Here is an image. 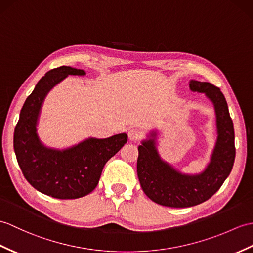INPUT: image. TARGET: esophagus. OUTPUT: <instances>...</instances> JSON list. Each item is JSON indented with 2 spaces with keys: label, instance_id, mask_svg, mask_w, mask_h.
Wrapping results in <instances>:
<instances>
[{
  "label": "esophagus",
  "instance_id": "esophagus-1",
  "mask_svg": "<svg viewBox=\"0 0 253 253\" xmlns=\"http://www.w3.org/2000/svg\"><path fill=\"white\" fill-rule=\"evenodd\" d=\"M128 137L131 141H137L142 138V132L138 128H131L128 131Z\"/></svg>",
  "mask_w": 253,
  "mask_h": 253
}]
</instances>
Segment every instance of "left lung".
I'll use <instances>...</instances> for the list:
<instances>
[{
  "mask_svg": "<svg viewBox=\"0 0 253 253\" xmlns=\"http://www.w3.org/2000/svg\"><path fill=\"white\" fill-rule=\"evenodd\" d=\"M193 92L204 93L213 104L216 140L209 163L198 173H184L164 161L157 149V130H151L138 146L137 172L145 195L162 206L186 208L209 199L231 173L235 161V134L226 100L208 82L190 81Z\"/></svg>",
  "mask_w": 253,
  "mask_h": 253,
  "instance_id": "left-lung-1",
  "label": "left lung"
}]
</instances>
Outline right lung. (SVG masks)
Returning a JSON list of instances; mask_svg holds the SVG:
<instances>
[{"label":"right lung","instance_id":"right-lung-1","mask_svg":"<svg viewBox=\"0 0 253 253\" xmlns=\"http://www.w3.org/2000/svg\"><path fill=\"white\" fill-rule=\"evenodd\" d=\"M69 75L84 70L62 66L52 69L34 87L20 111L14 132V150L21 171L35 190L59 199L86 196L96 189L102 169L127 142L125 132L98 139L89 137L66 149L47 146L38 133L44 100Z\"/></svg>","mask_w":253,"mask_h":253}]
</instances>
